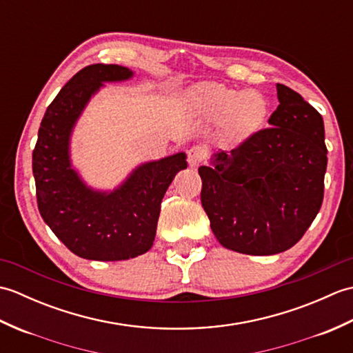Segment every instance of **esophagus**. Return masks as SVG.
<instances>
[{"label": "esophagus", "mask_w": 353, "mask_h": 353, "mask_svg": "<svg viewBox=\"0 0 353 353\" xmlns=\"http://www.w3.org/2000/svg\"><path fill=\"white\" fill-rule=\"evenodd\" d=\"M206 150L203 147H191L188 150V163L191 167H197L200 162H203L206 159Z\"/></svg>", "instance_id": "obj_1"}]
</instances>
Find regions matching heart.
Returning <instances> with one entry per match:
<instances>
[{
  "label": "heart",
  "mask_w": 353,
  "mask_h": 353,
  "mask_svg": "<svg viewBox=\"0 0 353 353\" xmlns=\"http://www.w3.org/2000/svg\"><path fill=\"white\" fill-rule=\"evenodd\" d=\"M197 104L212 119H224L228 132L235 138H245L264 124L268 104L256 91L238 92L223 85H208L197 95Z\"/></svg>",
  "instance_id": "obj_1"
}]
</instances>
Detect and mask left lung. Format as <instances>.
Listing matches in <instances>:
<instances>
[{"label": "left lung", "mask_w": 353, "mask_h": 353, "mask_svg": "<svg viewBox=\"0 0 353 353\" xmlns=\"http://www.w3.org/2000/svg\"><path fill=\"white\" fill-rule=\"evenodd\" d=\"M279 106L262 129L200 167L201 206L219 243L244 254L291 249L323 201L327 150L323 118L277 83Z\"/></svg>", "instance_id": "8db88e82"}]
</instances>
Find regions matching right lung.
<instances>
[{
    "mask_svg": "<svg viewBox=\"0 0 353 353\" xmlns=\"http://www.w3.org/2000/svg\"><path fill=\"white\" fill-rule=\"evenodd\" d=\"M133 77L119 65L80 70L48 106L33 150L37 208L54 235L80 258L123 261L152 249L161 201L186 154L141 163L114 191H97L74 170L71 133L91 97L108 81Z\"/></svg>",
    "mask_w": 353,
    "mask_h": 353,
    "instance_id": "obj_1",
    "label": "right lung"
}]
</instances>
